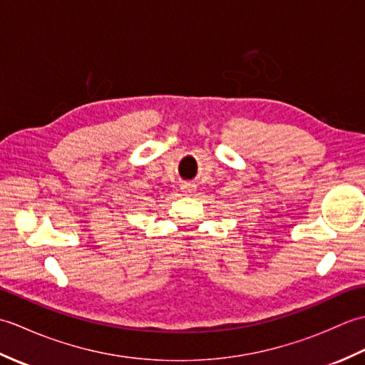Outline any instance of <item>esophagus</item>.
<instances>
[{
    "mask_svg": "<svg viewBox=\"0 0 365 365\" xmlns=\"http://www.w3.org/2000/svg\"><path fill=\"white\" fill-rule=\"evenodd\" d=\"M182 191L183 192H192V191H195V185H183V187H182Z\"/></svg>",
    "mask_w": 365,
    "mask_h": 365,
    "instance_id": "obj_1",
    "label": "esophagus"
}]
</instances>
